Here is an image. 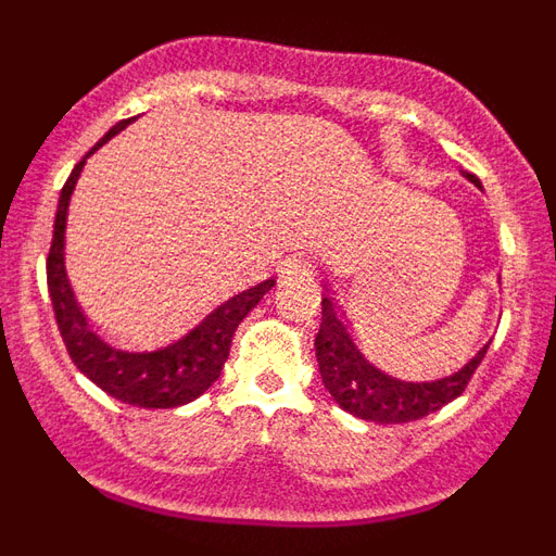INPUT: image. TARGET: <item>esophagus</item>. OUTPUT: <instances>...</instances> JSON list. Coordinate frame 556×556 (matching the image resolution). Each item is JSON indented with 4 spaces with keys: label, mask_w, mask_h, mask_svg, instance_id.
Returning <instances> with one entry per match:
<instances>
[{
    "label": "esophagus",
    "mask_w": 556,
    "mask_h": 556,
    "mask_svg": "<svg viewBox=\"0 0 556 556\" xmlns=\"http://www.w3.org/2000/svg\"><path fill=\"white\" fill-rule=\"evenodd\" d=\"M306 269H308V258L303 253H292L287 258V262L281 264V269H278V273H281V278L283 281H292V278H298V275H306Z\"/></svg>",
    "instance_id": "obj_1"
}]
</instances>
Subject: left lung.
I'll use <instances>...</instances> for the list:
<instances>
[{
    "label": "left lung",
    "mask_w": 556,
    "mask_h": 556,
    "mask_svg": "<svg viewBox=\"0 0 556 556\" xmlns=\"http://www.w3.org/2000/svg\"><path fill=\"white\" fill-rule=\"evenodd\" d=\"M465 178L470 184L481 186L476 175L465 172ZM488 348L490 342L462 370L451 372L445 378H434V381L395 378L381 370L370 356H365V351L353 339L351 328H348L345 317H342L339 306L328 294V289L323 294L320 331L314 339L323 384L331 392L333 401L351 415L362 417V420L384 426L420 420V417L443 409L454 397H459L470 378H473L476 367L481 365Z\"/></svg>",
    "instance_id": "obj_1"
}]
</instances>
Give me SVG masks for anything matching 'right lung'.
Returning <instances> with one entry per match:
<instances>
[{"instance_id": "add662e5", "label": "right lung", "mask_w": 556, "mask_h": 556, "mask_svg": "<svg viewBox=\"0 0 556 556\" xmlns=\"http://www.w3.org/2000/svg\"><path fill=\"white\" fill-rule=\"evenodd\" d=\"M130 122L132 119H125L119 125H113L86 152V159ZM86 159L72 169L68 180L63 184L61 200H58L55 230H52V244H49L47 255V287L63 345H66L77 370L91 378L108 395L122 401V404L141 406V409H172V406L189 404L217 381L225 358L230 353L233 331L248 317L250 308L258 306L264 292L275 287V278H267V281L255 283V287L228 298L214 312L205 314L191 331L169 339L164 345L136 351V348H119L105 342L91 328V323L86 320L83 308L77 306L72 283L66 278V264H63L68 200H72V191H75Z\"/></svg>"}]
</instances>
